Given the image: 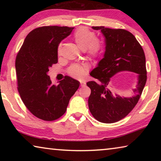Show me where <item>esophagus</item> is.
Here are the masks:
<instances>
[{
    "label": "esophagus",
    "mask_w": 161,
    "mask_h": 161,
    "mask_svg": "<svg viewBox=\"0 0 161 161\" xmlns=\"http://www.w3.org/2000/svg\"><path fill=\"white\" fill-rule=\"evenodd\" d=\"M85 84H86L85 81H84V80H80V85L81 86H84V85H85Z\"/></svg>",
    "instance_id": "1"
}]
</instances>
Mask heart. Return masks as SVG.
<instances>
[{
    "label": "heart",
    "instance_id": "b5f03b06",
    "mask_svg": "<svg viewBox=\"0 0 161 161\" xmlns=\"http://www.w3.org/2000/svg\"><path fill=\"white\" fill-rule=\"evenodd\" d=\"M76 45L81 50H86L90 58H96L99 55L102 49L99 40L94 38L92 32L85 28H80L73 35ZM87 72L86 66L81 64H73L68 69L70 76L75 78H81Z\"/></svg>",
    "mask_w": 161,
    "mask_h": 161
}]
</instances>
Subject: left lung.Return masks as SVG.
Returning a JSON list of instances; mask_svg holds the SVG:
<instances>
[{
    "mask_svg": "<svg viewBox=\"0 0 161 161\" xmlns=\"http://www.w3.org/2000/svg\"><path fill=\"white\" fill-rule=\"evenodd\" d=\"M100 31L105 39V53L97 66L90 72L96 81H88L91 89L88 99L90 112L102 123H115L129 114L139 100L147 80L146 57L134 35L123 29L103 26L92 27ZM121 71L134 72L137 81L134 95L130 97L114 95L108 84L110 78Z\"/></svg>",
    "mask_w": 161,
    "mask_h": 161,
    "instance_id": "1",
    "label": "left lung"
}]
</instances>
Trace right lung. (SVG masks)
I'll list each match as a JSON object with an SVG mask.
<instances>
[{
	"label": "right lung",
	"instance_id": "obj_1",
	"mask_svg": "<svg viewBox=\"0 0 161 161\" xmlns=\"http://www.w3.org/2000/svg\"><path fill=\"white\" fill-rule=\"evenodd\" d=\"M74 28L44 26L27 35L15 59L18 90L28 109L37 118L54 121L65 113L80 81L69 76L52 83L47 73L58 62V49Z\"/></svg>",
	"mask_w": 161,
	"mask_h": 161
}]
</instances>
